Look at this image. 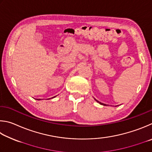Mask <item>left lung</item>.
I'll return each instance as SVG.
<instances>
[{"mask_svg": "<svg viewBox=\"0 0 152 152\" xmlns=\"http://www.w3.org/2000/svg\"><path fill=\"white\" fill-rule=\"evenodd\" d=\"M97 102L98 103H100V104H102V105H104V104H103V103H101V102H98V101H97Z\"/></svg>", "mask_w": 152, "mask_h": 152, "instance_id": "1", "label": "left lung"}]
</instances>
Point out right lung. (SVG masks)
<instances>
[{
	"mask_svg": "<svg viewBox=\"0 0 152 152\" xmlns=\"http://www.w3.org/2000/svg\"><path fill=\"white\" fill-rule=\"evenodd\" d=\"M53 97H52V98H53ZM38 100H40V99H38Z\"/></svg>",
	"mask_w": 152,
	"mask_h": 152,
	"instance_id": "1",
	"label": "right lung"
}]
</instances>
